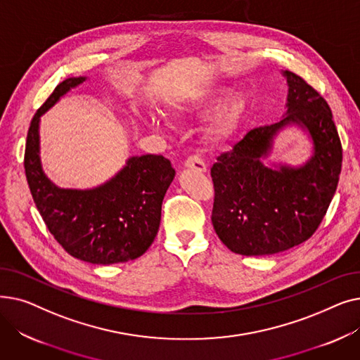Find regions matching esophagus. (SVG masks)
Returning <instances> with one entry per match:
<instances>
[{
  "label": "esophagus",
  "instance_id": "esophagus-1",
  "mask_svg": "<svg viewBox=\"0 0 360 360\" xmlns=\"http://www.w3.org/2000/svg\"><path fill=\"white\" fill-rule=\"evenodd\" d=\"M184 166H185L186 169H194V170H197V172H201V174L207 172L205 163H204L202 159H200L198 156H190V158H188V159L185 160Z\"/></svg>",
  "mask_w": 360,
  "mask_h": 360
}]
</instances>
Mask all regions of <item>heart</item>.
<instances>
[{"instance_id":"obj_1","label":"heart","mask_w":360,"mask_h":360,"mask_svg":"<svg viewBox=\"0 0 360 360\" xmlns=\"http://www.w3.org/2000/svg\"><path fill=\"white\" fill-rule=\"evenodd\" d=\"M228 94L229 87L220 83L193 87L172 103L170 117L178 122H186L205 118L217 108L204 129V140L212 144H221L235 134L248 112V99L245 94L235 93L224 103L222 101Z\"/></svg>"}]
</instances>
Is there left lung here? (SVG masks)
<instances>
[{
	"mask_svg": "<svg viewBox=\"0 0 360 360\" xmlns=\"http://www.w3.org/2000/svg\"><path fill=\"white\" fill-rule=\"evenodd\" d=\"M281 74L289 87L283 120L251 129L212 167L213 228L232 252L247 257L277 254L309 239L342 172V143L328 103L295 72ZM292 126L310 139V159L299 167L269 164L275 139Z\"/></svg>",
	"mask_w": 360,
	"mask_h": 360,
	"instance_id": "8db88e82",
	"label": "left lung"
}]
</instances>
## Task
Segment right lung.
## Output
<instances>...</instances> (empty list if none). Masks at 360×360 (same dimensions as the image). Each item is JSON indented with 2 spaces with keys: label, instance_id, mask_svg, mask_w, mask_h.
Masks as SVG:
<instances>
[{
  "label": "right lung",
  "instance_id": "right-lung-1",
  "mask_svg": "<svg viewBox=\"0 0 360 360\" xmlns=\"http://www.w3.org/2000/svg\"><path fill=\"white\" fill-rule=\"evenodd\" d=\"M86 80H64L34 113L27 132L25 170L37 210L61 247L74 258L108 266L136 259L153 243L162 201L175 169L163 156H131L122 169L98 186L75 190L55 185L41 162V117Z\"/></svg>",
  "mask_w": 360,
  "mask_h": 360
}]
</instances>
